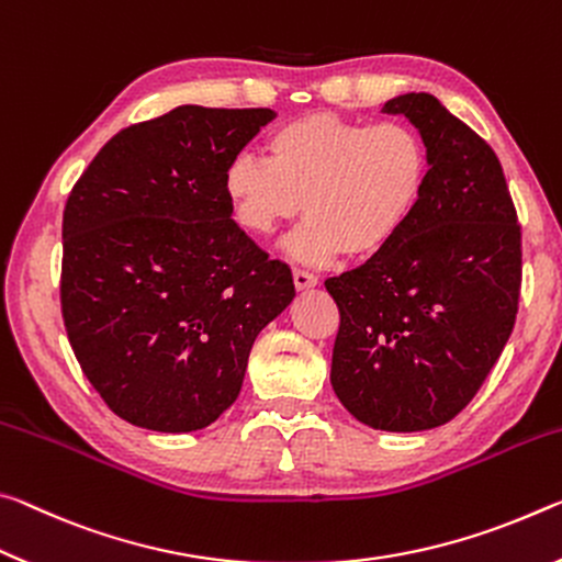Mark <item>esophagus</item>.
<instances>
[{"label": "esophagus", "mask_w": 562, "mask_h": 562, "mask_svg": "<svg viewBox=\"0 0 562 562\" xmlns=\"http://www.w3.org/2000/svg\"><path fill=\"white\" fill-rule=\"evenodd\" d=\"M293 286H296L299 291H306V289H314L318 286V279L314 273L303 271V269H293Z\"/></svg>", "instance_id": "obj_1"}]
</instances>
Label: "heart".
<instances>
[{"mask_svg": "<svg viewBox=\"0 0 562 562\" xmlns=\"http://www.w3.org/2000/svg\"><path fill=\"white\" fill-rule=\"evenodd\" d=\"M266 149L269 159L238 151L228 161L226 201L238 226L259 238L306 216L291 251L311 263L383 254L428 191V144L403 122L311 114L276 126Z\"/></svg>", "mask_w": 562, "mask_h": 562, "instance_id": "b5f03b06", "label": "heart"}]
</instances>
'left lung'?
I'll list each match as a JSON object with an SVG mask.
<instances>
[{
    "label": "left lung",
    "instance_id": "8db88e82",
    "mask_svg": "<svg viewBox=\"0 0 562 562\" xmlns=\"http://www.w3.org/2000/svg\"><path fill=\"white\" fill-rule=\"evenodd\" d=\"M430 151V181L398 241L326 281L341 326L330 385L366 426L438 428L481 389L513 334L520 226L498 156L430 94H401Z\"/></svg>",
    "mask_w": 562,
    "mask_h": 562
}]
</instances>
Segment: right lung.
<instances>
[{"mask_svg":"<svg viewBox=\"0 0 562 562\" xmlns=\"http://www.w3.org/2000/svg\"><path fill=\"white\" fill-rule=\"evenodd\" d=\"M273 109L183 104L126 126L64 206L61 316L119 418L206 428L236 401L261 328L296 296L291 269L232 218L228 161Z\"/></svg>","mask_w":562,"mask_h":562,"instance_id":"add662e5","label":"right lung"}]
</instances>
